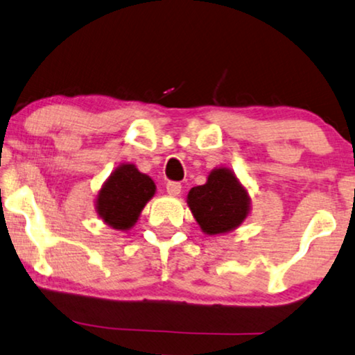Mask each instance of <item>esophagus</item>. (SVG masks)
<instances>
[{
    "label": "esophagus",
    "mask_w": 355,
    "mask_h": 355,
    "mask_svg": "<svg viewBox=\"0 0 355 355\" xmlns=\"http://www.w3.org/2000/svg\"><path fill=\"white\" fill-rule=\"evenodd\" d=\"M166 188H167V193H168V194H172V196H178L180 191H182V183H178V182H168V183L166 184Z\"/></svg>",
    "instance_id": "esophagus-1"
}]
</instances>
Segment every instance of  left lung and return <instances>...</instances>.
Wrapping results in <instances>:
<instances>
[{
  "instance_id": "1",
  "label": "left lung",
  "mask_w": 355,
  "mask_h": 355,
  "mask_svg": "<svg viewBox=\"0 0 355 355\" xmlns=\"http://www.w3.org/2000/svg\"><path fill=\"white\" fill-rule=\"evenodd\" d=\"M188 206L204 233L220 234L246 218L249 198L232 171L216 168L206 184L189 189Z\"/></svg>"
}]
</instances>
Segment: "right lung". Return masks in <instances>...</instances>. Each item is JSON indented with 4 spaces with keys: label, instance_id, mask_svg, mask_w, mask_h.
I'll list each match as a JSON object with an SVG mask.
<instances>
[{
    "label": "right lung",
    "instance_id": "add662e5",
    "mask_svg": "<svg viewBox=\"0 0 355 355\" xmlns=\"http://www.w3.org/2000/svg\"><path fill=\"white\" fill-rule=\"evenodd\" d=\"M156 193V184L132 164H123L104 183L98 194L96 209L107 225L128 230L138 220L139 212Z\"/></svg>",
    "mask_w": 355,
    "mask_h": 355
}]
</instances>
